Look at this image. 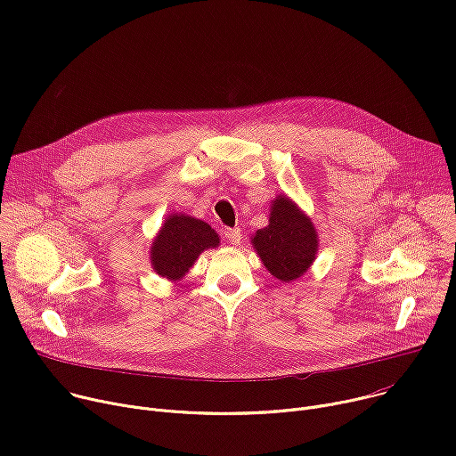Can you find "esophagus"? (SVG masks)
Returning <instances> with one entry per match:
<instances>
[{"instance_id":"34e87169","label":"esophagus","mask_w":456,"mask_h":456,"mask_svg":"<svg viewBox=\"0 0 456 456\" xmlns=\"http://www.w3.org/2000/svg\"><path fill=\"white\" fill-rule=\"evenodd\" d=\"M225 238L232 243V245H240L241 243V231L238 227L234 229H225Z\"/></svg>"}]
</instances>
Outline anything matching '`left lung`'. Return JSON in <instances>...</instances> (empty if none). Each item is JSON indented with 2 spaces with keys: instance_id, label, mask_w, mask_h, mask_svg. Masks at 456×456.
Wrapping results in <instances>:
<instances>
[{
  "instance_id": "8db88e82",
  "label": "left lung",
  "mask_w": 456,
  "mask_h": 456,
  "mask_svg": "<svg viewBox=\"0 0 456 456\" xmlns=\"http://www.w3.org/2000/svg\"><path fill=\"white\" fill-rule=\"evenodd\" d=\"M250 245L276 280L290 283L315 262L319 236L310 216L287 194H278L271 200L269 225L252 234Z\"/></svg>"
}]
</instances>
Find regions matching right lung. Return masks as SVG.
Here are the masks:
<instances>
[{"label":"right lung","mask_w":456,"mask_h":456,"mask_svg":"<svg viewBox=\"0 0 456 456\" xmlns=\"http://www.w3.org/2000/svg\"><path fill=\"white\" fill-rule=\"evenodd\" d=\"M220 245L218 232L194 216L183 213L167 215L150 247L153 271L171 283L185 278L199 256Z\"/></svg>","instance_id":"obj_1"}]
</instances>
